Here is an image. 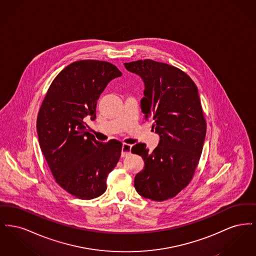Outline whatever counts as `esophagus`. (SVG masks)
Masks as SVG:
<instances>
[{"label":"esophagus","instance_id":"esophagus-1","mask_svg":"<svg viewBox=\"0 0 256 256\" xmlns=\"http://www.w3.org/2000/svg\"><path fill=\"white\" fill-rule=\"evenodd\" d=\"M132 150V145L128 144H122V158H126L128 154H130Z\"/></svg>","mask_w":256,"mask_h":256}]
</instances>
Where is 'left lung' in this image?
Wrapping results in <instances>:
<instances>
[{
    "mask_svg": "<svg viewBox=\"0 0 256 256\" xmlns=\"http://www.w3.org/2000/svg\"><path fill=\"white\" fill-rule=\"evenodd\" d=\"M124 67L142 78L141 110L160 138L152 152L143 143L132 146V154L145 162L134 187L139 195L162 202L189 184L200 158L206 122L198 88L187 74L166 63L145 60L124 63Z\"/></svg>",
    "mask_w": 256,
    "mask_h": 256,
    "instance_id": "left-lung-1",
    "label": "left lung"
}]
</instances>
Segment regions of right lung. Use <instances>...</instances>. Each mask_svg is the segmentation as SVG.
<instances>
[{
	"instance_id": "add662e5",
	"label": "right lung",
	"mask_w": 256,
	"mask_h": 256,
	"mask_svg": "<svg viewBox=\"0 0 256 256\" xmlns=\"http://www.w3.org/2000/svg\"><path fill=\"white\" fill-rule=\"evenodd\" d=\"M119 69L106 61H74L58 74L37 116L41 150L56 182L82 200L106 190V178L117 165L122 143L97 141L86 120L96 119L97 100Z\"/></svg>"
}]
</instances>
